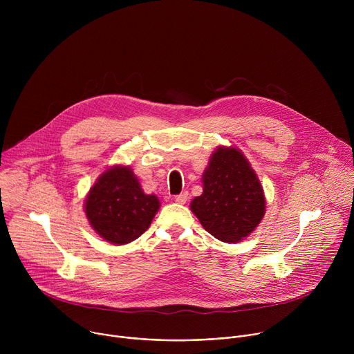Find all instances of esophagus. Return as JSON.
I'll list each match as a JSON object with an SVG mask.
<instances>
[{"instance_id":"obj_1","label":"esophagus","mask_w":354,"mask_h":354,"mask_svg":"<svg viewBox=\"0 0 354 354\" xmlns=\"http://www.w3.org/2000/svg\"><path fill=\"white\" fill-rule=\"evenodd\" d=\"M186 200H187V193H180V194L175 196V201H176V203H179V205L186 203Z\"/></svg>"}]
</instances>
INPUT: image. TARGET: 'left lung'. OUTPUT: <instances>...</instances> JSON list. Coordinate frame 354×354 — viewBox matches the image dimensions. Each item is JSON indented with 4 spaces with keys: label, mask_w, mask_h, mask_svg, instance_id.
I'll use <instances>...</instances> for the list:
<instances>
[{
    "label": "left lung",
    "mask_w": 354,
    "mask_h": 354,
    "mask_svg": "<svg viewBox=\"0 0 354 354\" xmlns=\"http://www.w3.org/2000/svg\"><path fill=\"white\" fill-rule=\"evenodd\" d=\"M203 193L194 197L190 210L214 238L235 243L262 221L266 197L248 158L235 147H217L203 172Z\"/></svg>",
    "instance_id": "1"
}]
</instances>
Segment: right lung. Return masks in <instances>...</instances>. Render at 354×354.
Segmentation results:
<instances>
[{
	"label": "right lung",
	"instance_id": "1",
	"mask_svg": "<svg viewBox=\"0 0 354 354\" xmlns=\"http://www.w3.org/2000/svg\"><path fill=\"white\" fill-rule=\"evenodd\" d=\"M160 206L156 194L144 193L129 165H113L89 189L84 212L100 238L126 245L147 231Z\"/></svg>",
	"mask_w": 354,
	"mask_h": 354
}]
</instances>
